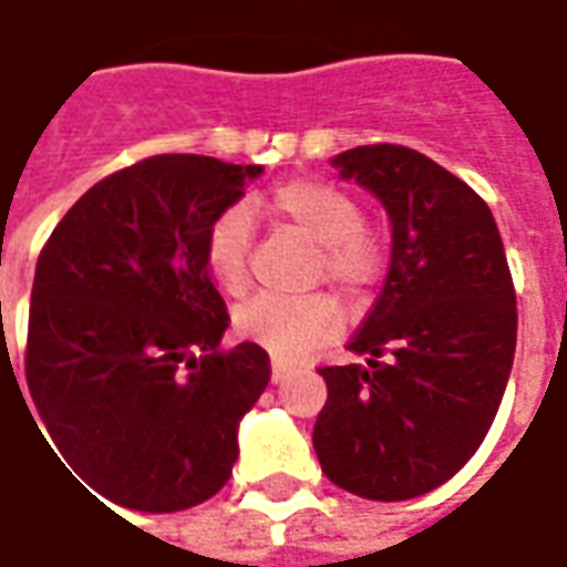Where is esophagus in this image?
Masks as SVG:
<instances>
[{"instance_id": "esophagus-1", "label": "esophagus", "mask_w": 567, "mask_h": 567, "mask_svg": "<svg viewBox=\"0 0 567 567\" xmlns=\"http://www.w3.org/2000/svg\"><path fill=\"white\" fill-rule=\"evenodd\" d=\"M272 383H285V380L291 378V371L295 368L288 365V362H282V359H272Z\"/></svg>"}]
</instances>
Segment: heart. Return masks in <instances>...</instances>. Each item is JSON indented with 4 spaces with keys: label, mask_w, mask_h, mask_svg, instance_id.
Here are the masks:
<instances>
[{
    "label": "heart",
    "mask_w": 567,
    "mask_h": 567,
    "mask_svg": "<svg viewBox=\"0 0 567 567\" xmlns=\"http://www.w3.org/2000/svg\"><path fill=\"white\" fill-rule=\"evenodd\" d=\"M272 208L312 243L322 245L319 270L347 291H362L383 267L380 239L362 224V208L350 193L328 181L297 177L272 189ZM255 220L248 205H229L205 233V264L220 288L239 291L248 279ZM340 303L331 295H255L233 322L245 340L272 355L297 359L340 328Z\"/></svg>",
    "instance_id": "obj_1"
}]
</instances>
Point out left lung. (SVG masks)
<instances>
[{"label":"left lung","instance_id":"8db88e82","mask_svg":"<svg viewBox=\"0 0 567 567\" xmlns=\"http://www.w3.org/2000/svg\"><path fill=\"white\" fill-rule=\"evenodd\" d=\"M331 165L383 205L390 272L359 334L365 365L319 368L312 449L338 488L411 501L449 482L488 435L516 355V291L494 215L417 150L355 146Z\"/></svg>","mask_w":567,"mask_h":567}]
</instances>
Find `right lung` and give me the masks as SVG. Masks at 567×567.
I'll use <instances>...</instances> for the list:
<instances>
[{
    "instance_id": "add662e5",
    "label": "right lung",
    "mask_w": 567,
    "mask_h": 567,
    "mask_svg": "<svg viewBox=\"0 0 567 567\" xmlns=\"http://www.w3.org/2000/svg\"><path fill=\"white\" fill-rule=\"evenodd\" d=\"M260 174L150 156L94 184L39 255L27 386L66 466L113 504L177 513L233 476L270 355L217 350L229 316L205 233Z\"/></svg>"
}]
</instances>
